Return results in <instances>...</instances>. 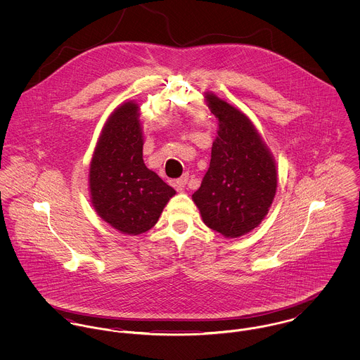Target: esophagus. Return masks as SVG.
Instances as JSON below:
<instances>
[{"label": "esophagus", "instance_id": "34e87169", "mask_svg": "<svg viewBox=\"0 0 360 360\" xmlns=\"http://www.w3.org/2000/svg\"><path fill=\"white\" fill-rule=\"evenodd\" d=\"M187 183H188V176H183V177H180L179 180H176V187H177V190H179V191H183L184 187L187 186Z\"/></svg>", "mask_w": 360, "mask_h": 360}]
</instances>
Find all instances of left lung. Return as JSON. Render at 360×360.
<instances>
[{"instance_id": "8db88e82", "label": "left lung", "mask_w": 360, "mask_h": 360, "mask_svg": "<svg viewBox=\"0 0 360 360\" xmlns=\"http://www.w3.org/2000/svg\"><path fill=\"white\" fill-rule=\"evenodd\" d=\"M205 100L219 129L193 201L209 229L238 238L269 213L277 190L276 160L244 112L213 93H205Z\"/></svg>"}]
</instances>
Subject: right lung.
Masks as SVG:
<instances>
[{
    "instance_id": "obj_1",
    "label": "right lung",
    "mask_w": 360,
    "mask_h": 360,
    "mask_svg": "<svg viewBox=\"0 0 360 360\" xmlns=\"http://www.w3.org/2000/svg\"><path fill=\"white\" fill-rule=\"evenodd\" d=\"M140 106L120 103L103 124L89 170L91 204L110 227L129 236L153 229L176 191L143 159Z\"/></svg>"
}]
</instances>
